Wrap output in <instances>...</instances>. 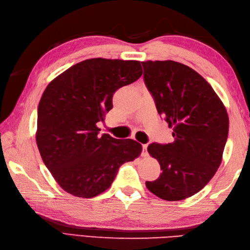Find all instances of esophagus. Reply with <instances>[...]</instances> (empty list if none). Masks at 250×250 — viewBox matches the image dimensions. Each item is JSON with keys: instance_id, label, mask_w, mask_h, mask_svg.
<instances>
[{"instance_id": "34e87169", "label": "esophagus", "mask_w": 250, "mask_h": 250, "mask_svg": "<svg viewBox=\"0 0 250 250\" xmlns=\"http://www.w3.org/2000/svg\"><path fill=\"white\" fill-rule=\"evenodd\" d=\"M148 155V152H147V145L146 144H144L143 145V151H142V156L143 157H146Z\"/></svg>"}]
</instances>
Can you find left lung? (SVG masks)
<instances>
[{
  "instance_id": "8db88e82",
  "label": "left lung",
  "mask_w": 250,
  "mask_h": 250,
  "mask_svg": "<svg viewBox=\"0 0 250 250\" xmlns=\"http://www.w3.org/2000/svg\"><path fill=\"white\" fill-rule=\"evenodd\" d=\"M142 64L146 87L174 137L168 144L148 146L162 173L146 187L162 200L187 199L203 189L220 166L229 132L227 109L210 84L183 63Z\"/></svg>"
}]
</instances>
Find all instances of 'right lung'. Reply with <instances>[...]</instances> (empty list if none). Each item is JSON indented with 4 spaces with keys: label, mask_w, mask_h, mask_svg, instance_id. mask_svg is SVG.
<instances>
[{
    "label": "right lung",
    "mask_w": 250,
    "mask_h": 250,
    "mask_svg": "<svg viewBox=\"0 0 250 250\" xmlns=\"http://www.w3.org/2000/svg\"><path fill=\"white\" fill-rule=\"evenodd\" d=\"M141 62L103 58L84 60L52 81L37 109L36 144L60 187L79 198L107 190L119 167L133 161L142 145L99 135V121L113 108L116 90L137 81Z\"/></svg>",
    "instance_id": "obj_1"
}]
</instances>
